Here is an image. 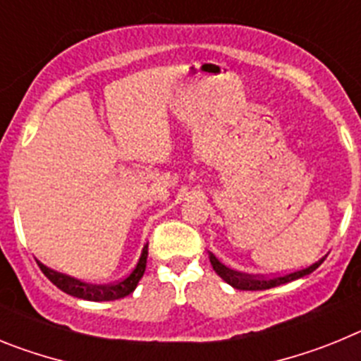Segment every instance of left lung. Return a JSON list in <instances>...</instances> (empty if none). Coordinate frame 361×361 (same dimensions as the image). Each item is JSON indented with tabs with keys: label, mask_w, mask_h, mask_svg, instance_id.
Wrapping results in <instances>:
<instances>
[{
	"label": "left lung",
	"mask_w": 361,
	"mask_h": 361,
	"mask_svg": "<svg viewBox=\"0 0 361 361\" xmlns=\"http://www.w3.org/2000/svg\"><path fill=\"white\" fill-rule=\"evenodd\" d=\"M325 258H320L318 262L311 264V266L304 267V269L293 271V273H286V275H273V276H253V275H244V273H238V271H233L229 267H226L224 264L220 262L219 258L213 253H209V262H212L213 269H215L216 275L220 279L228 282L229 286H233L235 289H240V291H262V289H271L276 288V286H282V283L293 282L296 279H302L305 275H311L312 271L317 269Z\"/></svg>",
	"instance_id": "left-lung-1"
}]
</instances>
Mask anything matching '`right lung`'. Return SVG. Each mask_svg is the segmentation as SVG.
<instances>
[{
	"instance_id": "add662e5",
	"label": "right lung",
	"mask_w": 361,
	"mask_h": 361,
	"mask_svg": "<svg viewBox=\"0 0 361 361\" xmlns=\"http://www.w3.org/2000/svg\"><path fill=\"white\" fill-rule=\"evenodd\" d=\"M146 258H148V245L142 247L139 262H137V266L133 267V271L126 276V279L119 280V282L116 283H104V286L86 283L78 279H72V276L68 275H63V273H57V271L50 269V267H47L44 264H41L39 260H37V266L43 271L44 276H47L54 286H57V288L61 289V291H65L66 295L75 296V298L90 300V302H110V300L124 298V296H128L130 293H133V289L137 288L139 280L145 275Z\"/></svg>"
}]
</instances>
